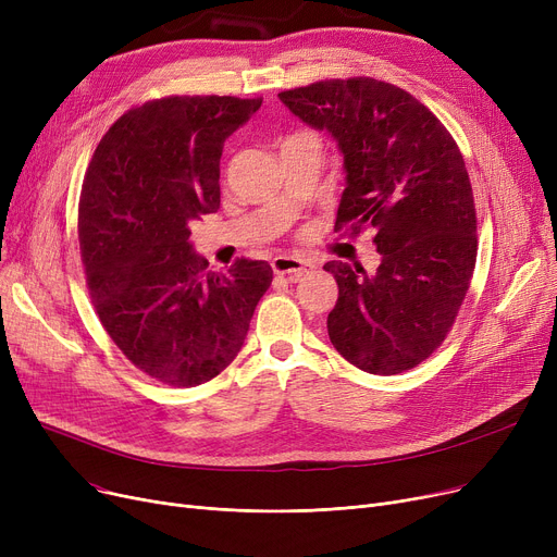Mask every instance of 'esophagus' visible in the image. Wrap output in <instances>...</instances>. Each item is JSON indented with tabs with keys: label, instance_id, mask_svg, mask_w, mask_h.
Masks as SVG:
<instances>
[{
	"label": "esophagus",
	"instance_id": "34e87169",
	"mask_svg": "<svg viewBox=\"0 0 557 557\" xmlns=\"http://www.w3.org/2000/svg\"><path fill=\"white\" fill-rule=\"evenodd\" d=\"M273 273L275 275H284L288 282H298L305 273L313 271V263L294 255H280L273 259Z\"/></svg>",
	"mask_w": 557,
	"mask_h": 557
}]
</instances>
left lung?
Segmentation results:
<instances>
[{
	"label": "left lung",
	"instance_id": "1",
	"mask_svg": "<svg viewBox=\"0 0 557 557\" xmlns=\"http://www.w3.org/2000/svg\"><path fill=\"white\" fill-rule=\"evenodd\" d=\"M338 146L345 189L334 230L374 227L379 269L327 261L338 284L327 332L370 374L411 370L451 330L476 263V212L465 160L441 120L401 87L334 78L277 95Z\"/></svg>",
	"mask_w": 557,
	"mask_h": 557
}]
</instances>
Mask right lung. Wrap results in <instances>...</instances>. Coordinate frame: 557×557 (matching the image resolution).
Returning a JSON list of instances; mask_svg holds the SVG:
<instances>
[{"mask_svg": "<svg viewBox=\"0 0 557 557\" xmlns=\"http://www.w3.org/2000/svg\"><path fill=\"white\" fill-rule=\"evenodd\" d=\"M261 99L166 97L128 110L99 141L78 202V242L101 325L169 386L210 382L239 355L269 261L208 271L191 221L221 205L223 141Z\"/></svg>", "mask_w": 557, "mask_h": 557, "instance_id": "1", "label": "right lung"}]
</instances>
